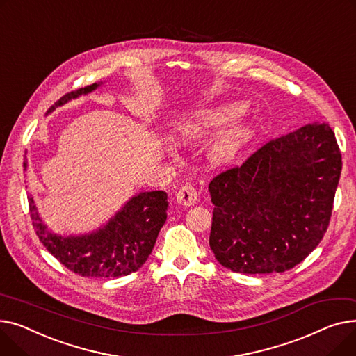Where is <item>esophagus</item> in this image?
I'll return each mask as SVG.
<instances>
[{
    "label": "esophagus",
    "mask_w": 356,
    "mask_h": 356,
    "mask_svg": "<svg viewBox=\"0 0 356 356\" xmlns=\"http://www.w3.org/2000/svg\"><path fill=\"white\" fill-rule=\"evenodd\" d=\"M197 200H198V193L193 185H184L177 193V201L181 205H185V207L194 205L197 202Z\"/></svg>",
    "instance_id": "34e87169"
}]
</instances>
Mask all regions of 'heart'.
Instances as JSON below:
<instances>
[{
	"mask_svg": "<svg viewBox=\"0 0 356 356\" xmlns=\"http://www.w3.org/2000/svg\"><path fill=\"white\" fill-rule=\"evenodd\" d=\"M245 111V104L241 102L225 103L221 106L204 109L188 115L177 123L175 134L182 142H194L214 132L224 123L241 116ZM250 128L243 123H236L221 131L210 145V154L214 161L225 162L233 159L245 142L248 140Z\"/></svg>",
	"mask_w": 356,
	"mask_h": 356,
	"instance_id": "heart-1",
	"label": "heart"
}]
</instances>
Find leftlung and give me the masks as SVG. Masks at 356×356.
Here are the masks:
<instances>
[{
	"label": "left lung",
	"instance_id": "left-lung-1",
	"mask_svg": "<svg viewBox=\"0 0 356 356\" xmlns=\"http://www.w3.org/2000/svg\"><path fill=\"white\" fill-rule=\"evenodd\" d=\"M342 171L327 123L271 139L208 185L214 204L210 247L236 273H283L323 238Z\"/></svg>",
	"mask_w": 356,
	"mask_h": 356
}]
</instances>
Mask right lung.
<instances>
[{"label": "right lung", "mask_w": 356, "mask_h": 356, "mask_svg": "<svg viewBox=\"0 0 356 356\" xmlns=\"http://www.w3.org/2000/svg\"><path fill=\"white\" fill-rule=\"evenodd\" d=\"M99 85L81 88L60 97L47 111L90 93ZM27 170V161L23 163ZM168 195L165 191L139 193L97 232L85 236H58L51 233L35 211L34 200L29 195L33 227L40 241L73 273L83 277L128 276L148 260L156 237L166 221Z\"/></svg>", "instance_id": "add662e5"}]
</instances>
